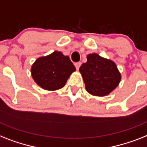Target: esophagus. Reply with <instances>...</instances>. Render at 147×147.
<instances>
[{
  "label": "esophagus",
  "mask_w": 147,
  "mask_h": 147,
  "mask_svg": "<svg viewBox=\"0 0 147 147\" xmlns=\"http://www.w3.org/2000/svg\"><path fill=\"white\" fill-rule=\"evenodd\" d=\"M81 65H82V63H81V62H78V63H75V66H76V69H78L80 68V66H81Z\"/></svg>",
  "instance_id": "esophagus-1"
}]
</instances>
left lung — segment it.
Wrapping results in <instances>:
<instances>
[{"instance_id":"8db88e82","label":"left lung","mask_w":147,"mask_h":147,"mask_svg":"<svg viewBox=\"0 0 147 147\" xmlns=\"http://www.w3.org/2000/svg\"><path fill=\"white\" fill-rule=\"evenodd\" d=\"M87 59V63L79 68L86 90L94 96H107L121 81V74L115 63L96 53L88 54Z\"/></svg>"}]
</instances>
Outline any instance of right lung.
I'll use <instances>...</instances> for the list:
<instances>
[{
    "label": "right lung",
    "instance_id": "right-lung-1",
    "mask_svg": "<svg viewBox=\"0 0 147 147\" xmlns=\"http://www.w3.org/2000/svg\"><path fill=\"white\" fill-rule=\"evenodd\" d=\"M76 70L69 57L54 51L48 56L37 59L32 65L31 73L40 88L57 90L65 86L70 75Z\"/></svg>",
    "mask_w": 147,
    "mask_h": 147
}]
</instances>
